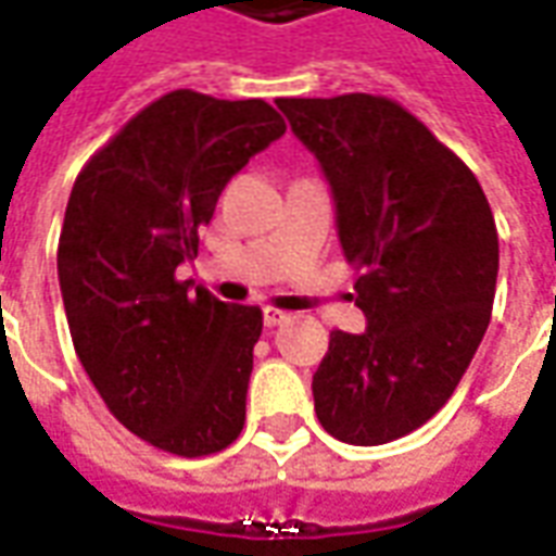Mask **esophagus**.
<instances>
[{"label":"esophagus","instance_id":"esophagus-1","mask_svg":"<svg viewBox=\"0 0 556 556\" xmlns=\"http://www.w3.org/2000/svg\"><path fill=\"white\" fill-rule=\"evenodd\" d=\"M289 318H291V313H286V309H277V306H265V325H267V328L286 325Z\"/></svg>","mask_w":556,"mask_h":556}]
</instances>
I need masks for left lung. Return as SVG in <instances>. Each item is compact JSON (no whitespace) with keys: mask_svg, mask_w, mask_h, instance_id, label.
<instances>
[{"mask_svg":"<svg viewBox=\"0 0 556 556\" xmlns=\"http://www.w3.org/2000/svg\"><path fill=\"white\" fill-rule=\"evenodd\" d=\"M318 159L337 235L358 270L367 331H333L313 376L321 427L382 445L452 397L491 321L500 240L476 174L382 96L277 99Z\"/></svg>","mask_w":556,"mask_h":556,"instance_id":"8db88e82","label":"left lung"}]
</instances>
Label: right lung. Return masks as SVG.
Segmentation results:
<instances>
[{
  "instance_id": "right-lung-1",
  "label": "right lung",
  "mask_w": 556,
  "mask_h": 556,
  "mask_svg": "<svg viewBox=\"0 0 556 556\" xmlns=\"http://www.w3.org/2000/svg\"><path fill=\"white\" fill-rule=\"evenodd\" d=\"M282 131L262 99L174 89L77 174L56 252L72 343L116 421L162 452L204 457L243 430L262 309L174 274L225 184Z\"/></svg>"
}]
</instances>
